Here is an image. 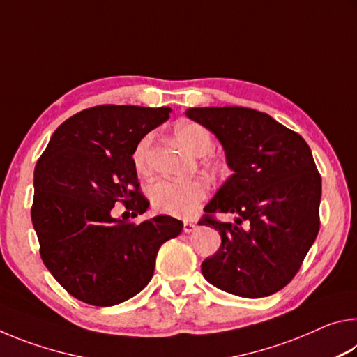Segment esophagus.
<instances>
[{
	"label": "esophagus",
	"mask_w": 357,
	"mask_h": 357,
	"mask_svg": "<svg viewBox=\"0 0 357 357\" xmlns=\"http://www.w3.org/2000/svg\"><path fill=\"white\" fill-rule=\"evenodd\" d=\"M198 228L195 222H184V233H193Z\"/></svg>",
	"instance_id": "34e87169"
}]
</instances>
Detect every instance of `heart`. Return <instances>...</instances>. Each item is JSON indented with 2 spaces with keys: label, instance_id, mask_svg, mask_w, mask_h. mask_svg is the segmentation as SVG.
<instances>
[{
  "label": "heart",
  "instance_id": "1",
  "mask_svg": "<svg viewBox=\"0 0 357 357\" xmlns=\"http://www.w3.org/2000/svg\"><path fill=\"white\" fill-rule=\"evenodd\" d=\"M178 142L197 157L208 155L213 151L214 142L209 130L203 126L185 121L179 123L174 129ZM153 135H144L132 153V162L138 173H149L148 154ZM209 195V185L203 179L190 181H172L160 179L149 187V200L153 206L160 213L174 215V217H190L197 213L203 202Z\"/></svg>",
  "mask_w": 357,
  "mask_h": 357
}]
</instances>
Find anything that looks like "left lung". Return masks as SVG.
<instances>
[{
  "label": "left lung",
  "instance_id": "1",
  "mask_svg": "<svg viewBox=\"0 0 357 357\" xmlns=\"http://www.w3.org/2000/svg\"><path fill=\"white\" fill-rule=\"evenodd\" d=\"M185 114L219 138L234 172L198 222L222 238L219 252L202 264L204 279L241 298L280 291L319 231L321 176L309 144L252 108H189ZM217 212L238 213L237 223L217 221Z\"/></svg>",
  "mask_w": 357,
  "mask_h": 357
}]
</instances>
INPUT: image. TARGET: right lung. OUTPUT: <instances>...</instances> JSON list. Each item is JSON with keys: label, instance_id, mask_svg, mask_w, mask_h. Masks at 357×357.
<instances>
[{"label": "right lung", "instance_id": "add662e5", "mask_svg": "<svg viewBox=\"0 0 357 357\" xmlns=\"http://www.w3.org/2000/svg\"><path fill=\"white\" fill-rule=\"evenodd\" d=\"M170 113V107L86 108L59 126L36 164L31 220L40 258L78 301L110 307L134 298L153 277L160 245L183 231L170 215L140 223L112 217L114 203L132 217L148 209L132 153Z\"/></svg>", "mask_w": 357, "mask_h": 357}]
</instances>
